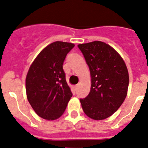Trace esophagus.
I'll list each match as a JSON object with an SVG mask.
<instances>
[{
    "label": "esophagus",
    "instance_id": "1",
    "mask_svg": "<svg viewBox=\"0 0 148 148\" xmlns=\"http://www.w3.org/2000/svg\"><path fill=\"white\" fill-rule=\"evenodd\" d=\"M78 88H79V85H76V86H74V89H75V90H77Z\"/></svg>",
    "mask_w": 148,
    "mask_h": 148
}]
</instances>
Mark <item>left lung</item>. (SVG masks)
I'll list each match as a JSON object with an SVG mask.
<instances>
[{"mask_svg": "<svg viewBox=\"0 0 148 148\" xmlns=\"http://www.w3.org/2000/svg\"><path fill=\"white\" fill-rule=\"evenodd\" d=\"M90 69L91 86L88 95L79 99L84 113L90 119L110 116L127 96L129 75L117 51L101 41L78 45Z\"/></svg>", "mask_w": 148, "mask_h": 148, "instance_id": "1", "label": "left lung"}]
</instances>
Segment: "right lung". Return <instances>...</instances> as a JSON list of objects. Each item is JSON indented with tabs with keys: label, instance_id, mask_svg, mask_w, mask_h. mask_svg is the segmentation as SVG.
<instances>
[{
	"label": "right lung",
	"instance_id": "obj_1",
	"mask_svg": "<svg viewBox=\"0 0 148 148\" xmlns=\"http://www.w3.org/2000/svg\"><path fill=\"white\" fill-rule=\"evenodd\" d=\"M74 47L70 42H52L42 49L29 68L26 79L27 99L41 118L58 119L72 97L62 65Z\"/></svg>",
	"mask_w": 148,
	"mask_h": 148
}]
</instances>
